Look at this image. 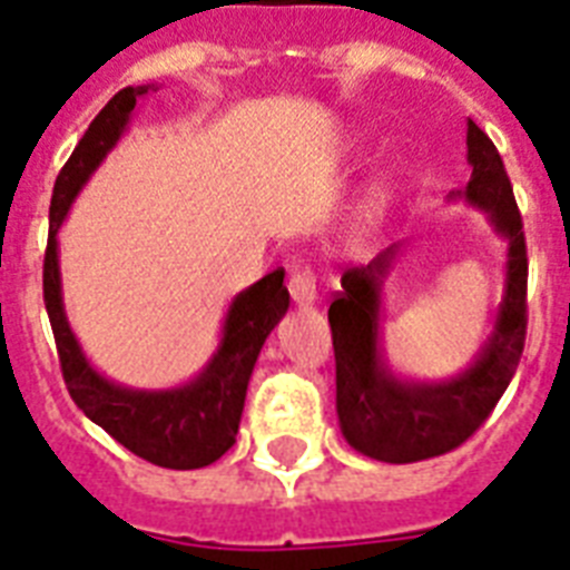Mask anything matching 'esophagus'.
<instances>
[{"label": "esophagus", "instance_id": "obj_1", "mask_svg": "<svg viewBox=\"0 0 570 570\" xmlns=\"http://www.w3.org/2000/svg\"><path fill=\"white\" fill-rule=\"evenodd\" d=\"M289 295L298 307H313L320 302V293H316V277L307 266H295L293 277H289Z\"/></svg>", "mask_w": 570, "mask_h": 570}]
</instances>
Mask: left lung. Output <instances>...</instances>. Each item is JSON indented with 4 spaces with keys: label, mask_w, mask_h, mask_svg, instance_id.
I'll list each match as a JSON object with an SVG mask.
<instances>
[{
    "label": "left lung",
    "mask_w": 570,
    "mask_h": 570,
    "mask_svg": "<svg viewBox=\"0 0 570 570\" xmlns=\"http://www.w3.org/2000/svg\"><path fill=\"white\" fill-rule=\"evenodd\" d=\"M470 180L450 191V204L485 213L503 239V298L476 355L450 379H407L384 348V286L405 257L396 242L366 266L348 268L343 293L328 307L337 357L340 432L366 459L407 464L455 450L494 411L512 381L527 334V242L512 183L494 141L468 120Z\"/></svg>",
    "instance_id": "1"
}]
</instances>
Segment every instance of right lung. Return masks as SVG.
<instances>
[{
    "instance_id": "right-lung-1",
    "label": "right lung",
    "mask_w": 570,
    "mask_h": 570,
    "mask_svg": "<svg viewBox=\"0 0 570 570\" xmlns=\"http://www.w3.org/2000/svg\"><path fill=\"white\" fill-rule=\"evenodd\" d=\"M154 91H159V85H136L115 94L58 174L49 204L43 302L56 334L67 390L85 416L106 429L120 446L136 452L138 459L168 470H197L222 459L236 443L245 393L259 348L289 311L284 272H272L239 295H233L213 355L206 357V364L189 381L174 387H129L102 375L88 361L82 343L76 340L61 293L58 230L79 191L124 138L136 102Z\"/></svg>"
}]
</instances>
